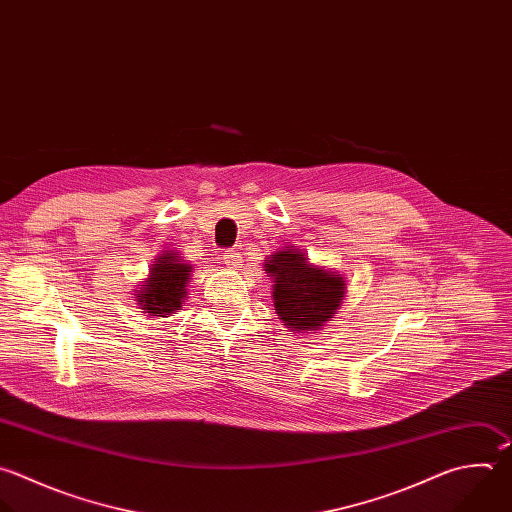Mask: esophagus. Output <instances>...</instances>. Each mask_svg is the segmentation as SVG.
<instances>
[{
  "instance_id": "1",
  "label": "esophagus",
  "mask_w": 512,
  "mask_h": 512,
  "mask_svg": "<svg viewBox=\"0 0 512 512\" xmlns=\"http://www.w3.org/2000/svg\"><path fill=\"white\" fill-rule=\"evenodd\" d=\"M223 263H225L229 269H237V267H241L243 259H241V255H239L237 251H225V253H223Z\"/></svg>"
}]
</instances>
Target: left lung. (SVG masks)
Wrapping results in <instances>:
<instances>
[{
  "instance_id": "1",
  "label": "left lung",
  "mask_w": 512,
  "mask_h": 512,
  "mask_svg": "<svg viewBox=\"0 0 512 512\" xmlns=\"http://www.w3.org/2000/svg\"><path fill=\"white\" fill-rule=\"evenodd\" d=\"M273 279V305L281 323L295 333H317L342 307L346 279L307 259L301 249L283 247L265 259Z\"/></svg>"
}]
</instances>
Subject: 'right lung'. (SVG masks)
<instances>
[{"mask_svg":"<svg viewBox=\"0 0 512 512\" xmlns=\"http://www.w3.org/2000/svg\"><path fill=\"white\" fill-rule=\"evenodd\" d=\"M193 265L179 257V251H162L150 265L142 285L134 291L136 305L152 317H168L183 307Z\"/></svg>","mask_w":512,"mask_h":512,"instance_id":"add662e5","label":"right lung"}]
</instances>
